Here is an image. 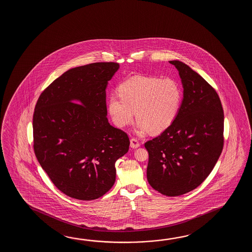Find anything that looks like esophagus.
<instances>
[{
    "mask_svg": "<svg viewBox=\"0 0 252 252\" xmlns=\"http://www.w3.org/2000/svg\"><path fill=\"white\" fill-rule=\"evenodd\" d=\"M139 147V142L138 139H130V148L132 149H137Z\"/></svg>",
    "mask_w": 252,
    "mask_h": 252,
    "instance_id": "esophagus-1",
    "label": "esophagus"
}]
</instances>
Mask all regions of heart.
Returning <instances> with one entry per match:
<instances>
[{
  "instance_id": "obj_1",
  "label": "heart",
  "mask_w": 252,
  "mask_h": 252,
  "mask_svg": "<svg viewBox=\"0 0 252 252\" xmlns=\"http://www.w3.org/2000/svg\"><path fill=\"white\" fill-rule=\"evenodd\" d=\"M118 92L119 95L109 97L108 112L121 128L131 124L135 112L139 135L168 128L177 118L183 99L180 84L169 77L133 76L122 83Z\"/></svg>"
}]
</instances>
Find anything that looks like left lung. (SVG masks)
<instances>
[{
  "instance_id": "left-lung-1",
  "label": "left lung",
  "mask_w": 252,
  "mask_h": 252,
  "mask_svg": "<svg viewBox=\"0 0 252 252\" xmlns=\"http://www.w3.org/2000/svg\"><path fill=\"white\" fill-rule=\"evenodd\" d=\"M179 72L184 97L177 118L145 143L149 152L147 178L167 196L199 187L208 177L223 148L224 115L219 95L188 64L169 61Z\"/></svg>"
}]
</instances>
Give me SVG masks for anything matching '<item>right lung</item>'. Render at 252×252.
Returning <instances> with one entry per match:
<instances>
[{"instance_id": "add662e5", "label": "right lung", "mask_w": 252, "mask_h": 252, "mask_svg": "<svg viewBox=\"0 0 252 252\" xmlns=\"http://www.w3.org/2000/svg\"><path fill=\"white\" fill-rule=\"evenodd\" d=\"M118 63L67 70L38 97L33 114L34 152L62 193L89 201L116 178L115 162L128 152V135L108 122L106 87Z\"/></svg>"}]
</instances>
